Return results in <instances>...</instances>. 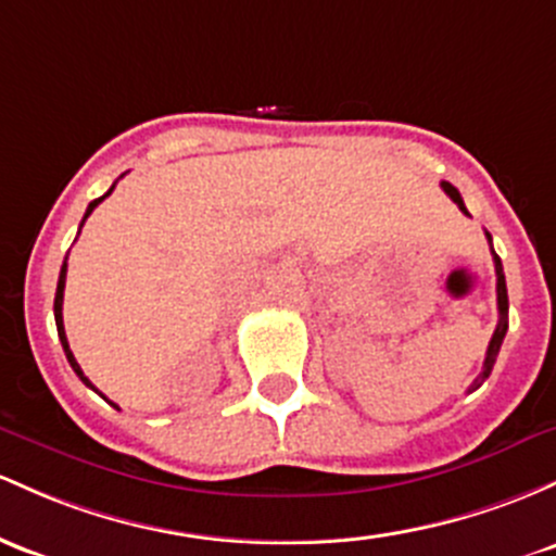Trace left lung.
Segmentation results:
<instances>
[{"instance_id":"left-lung-1","label":"left lung","mask_w":556,"mask_h":556,"mask_svg":"<svg viewBox=\"0 0 556 556\" xmlns=\"http://www.w3.org/2000/svg\"><path fill=\"white\" fill-rule=\"evenodd\" d=\"M441 187H443V192L448 194L451 200H454L456 205H459V211L462 213H467V208H465V200H462V194H459V189H456L454 185H448V181H441ZM485 237H488V242H491V235H488L485 231ZM493 264H496V298H498V325H496V329H493V338H491V343H488V353H485V364H483V371H480L478 375V380L472 382V388L469 390H475V388H480L483 386V382L488 380V375H491V369H493V364H496V356H498V348H502V343H504V334H506V327H509V298H506V279H504V268H502V258H498L496 253H493Z\"/></svg>"}]
</instances>
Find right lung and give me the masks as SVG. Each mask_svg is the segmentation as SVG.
Wrapping results in <instances>:
<instances>
[{"label": "right lung", "mask_w": 556, "mask_h": 556, "mask_svg": "<svg viewBox=\"0 0 556 556\" xmlns=\"http://www.w3.org/2000/svg\"><path fill=\"white\" fill-rule=\"evenodd\" d=\"M115 187V185H113ZM113 187L108 189L105 194H102V198H97V200H91L89 203V208H87V213H84V222H87L89 218V213L97 208V205L102 203V200L108 198L110 192H113ZM84 222H81V227H84ZM81 231V229H78ZM68 261V258H65ZM63 261V268H60V279H58V292H54V325H58V334H60V343H63V351H65V356H68V364L73 367V371H76L78 377H81V382L84 386H89L91 390H97L94 386H91V382L87 380V377H84V371H81V367H78V362L76 358H73V353H71V345H68V338H65V327H63V290H65V274H68V264H65ZM97 393H100V390H97ZM102 395V393H100ZM102 399H105V395H102Z\"/></svg>", "instance_id": "right-lung-1"}]
</instances>
